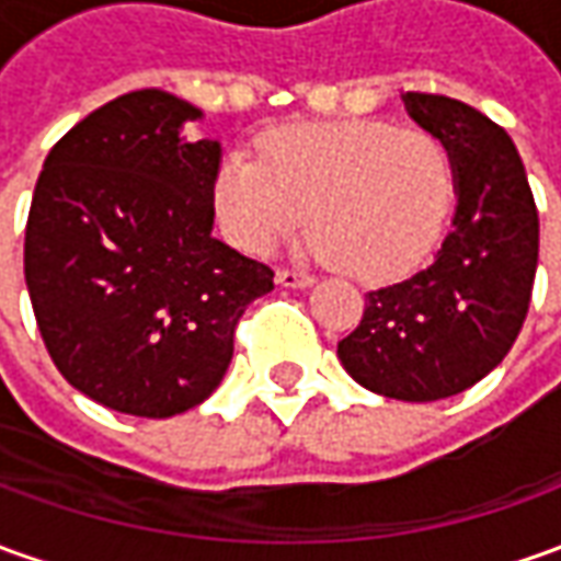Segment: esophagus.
Instances as JSON below:
<instances>
[{
  "label": "esophagus",
  "instance_id": "34e87169",
  "mask_svg": "<svg viewBox=\"0 0 561 561\" xmlns=\"http://www.w3.org/2000/svg\"><path fill=\"white\" fill-rule=\"evenodd\" d=\"M274 280H277L280 287H287V289H305V287H311V284H314V277H311V274L296 272V268H280Z\"/></svg>",
  "mask_w": 561,
  "mask_h": 561
}]
</instances>
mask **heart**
Wrapping results in <instances>:
<instances>
[{
	"mask_svg": "<svg viewBox=\"0 0 561 561\" xmlns=\"http://www.w3.org/2000/svg\"><path fill=\"white\" fill-rule=\"evenodd\" d=\"M259 157L229 152L216 173V214L247 253H268L305 222L311 253L363 284L415 268L455 198L446 146L378 118L277 127Z\"/></svg>",
	"mask_w": 561,
	"mask_h": 561,
	"instance_id": "1",
	"label": "heart"
}]
</instances>
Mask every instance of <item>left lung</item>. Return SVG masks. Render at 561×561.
<instances>
[{"label": "left lung", "instance_id": "1", "mask_svg": "<svg viewBox=\"0 0 561 561\" xmlns=\"http://www.w3.org/2000/svg\"><path fill=\"white\" fill-rule=\"evenodd\" d=\"M405 112L446 146L458 207L436 259L366 296L339 360L366 391L431 403L473 388L523 330L538 268V207L523 158L480 110L403 94Z\"/></svg>", "mask_w": 561, "mask_h": 561}]
</instances>
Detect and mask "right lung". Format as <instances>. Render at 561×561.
I'll list each match as a JSON object with an SVG mask.
<instances>
[{
  "label": "right lung",
  "mask_w": 561,
  "mask_h": 561,
  "mask_svg": "<svg viewBox=\"0 0 561 561\" xmlns=\"http://www.w3.org/2000/svg\"><path fill=\"white\" fill-rule=\"evenodd\" d=\"M204 112L146 88L67 130L38 173L23 274L54 366L100 405L170 419L219 388L274 272L214 238L222 149Z\"/></svg>",
  "instance_id": "obj_1"
}]
</instances>
